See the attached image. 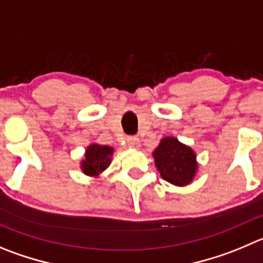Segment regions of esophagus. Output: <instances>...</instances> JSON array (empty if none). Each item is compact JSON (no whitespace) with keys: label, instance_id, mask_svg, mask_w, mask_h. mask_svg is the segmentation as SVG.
<instances>
[{"label":"esophagus","instance_id":"esophagus-1","mask_svg":"<svg viewBox=\"0 0 263 263\" xmlns=\"http://www.w3.org/2000/svg\"><path fill=\"white\" fill-rule=\"evenodd\" d=\"M127 145H128V148H134V149L140 148L139 137H136V136L127 137Z\"/></svg>","mask_w":263,"mask_h":263}]
</instances>
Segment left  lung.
I'll use <instances>...</instances> for the list:
<instances>
[{
	"label": "left lung",
	"instance_id": "left-lung-1",
	"mask_svg": "<svg viewBox=\"0 0 263 263\" xmlns=\"http://www.w3.org/2000/svg\"><path fill=\"white\" fill-rule=\"evenodd\" d=\"M153 157L162 179L178 187L190 184L197 173L196 153L175 137H163Z\"/></svg>",
	"mask_w": 263,
	"mask_h": 263
}]
</instances>
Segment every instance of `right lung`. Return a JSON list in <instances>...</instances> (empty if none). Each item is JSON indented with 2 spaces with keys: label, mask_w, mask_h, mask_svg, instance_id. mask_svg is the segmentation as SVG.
Wrapping results in <instances>:
<instances>
[{
  "label": "right lung",
  "mask_w": 263,
  "mask_h": 263,
  "mask_svg": "<svg viewBox=\"0 0 263 263\" xmlns=\"http://www.w3.org/2000/svg\"><path fill=\"white\" fill-rule=\"evenodd\" d=\"M112 153L114 148L111 146L90 144L85 151L84 159L80 165L83 173L88 176H98L110 166Z\"/></svg>",
  "instance_id": "right-lung-1"
}]
</instances>
